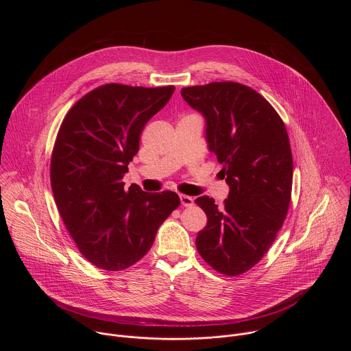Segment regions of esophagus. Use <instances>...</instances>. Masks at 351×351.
Masks as SVG:
<instances>
[{
    "label": "esophagus",
    "instance_id": "esophagus-1",
    "mask_svg": "<svg viewBox=\"0 0 351 351\" xmlns=\"http://www.w3.org/2000/svg\"><path fill=\"white\" fill-rule=\"evenodd\" d=\"M180 200H181V204H182L184 206H192V205L195 204L193 199H192L191 196H186V195H181V196H180Z\"/></svg>",
    "mask_w": 351,
    "mask_h": 351
}]
</instances>
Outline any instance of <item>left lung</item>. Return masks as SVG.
<instances>
[{
    "label": "left lung",
    "instance_id": "left-lung-1",
    "mask_svg": "<svg viewBox=\"0 0 351 351\" xmlns=\"http://www.w3.org/2000/svg\"><path fill=\"white\" fill-rule=\"evenodd\" d=\"M205 117L208 149L230 186L223 206L201 196L195 202L208 223L196 238L202 259L216 271L239 276L269 251L287 217L293 159L285 124L258 92L238 82L181 89Z\"/></svg>",
    "mask_w": 351,
    "mask_h": 351
}]
</instances>
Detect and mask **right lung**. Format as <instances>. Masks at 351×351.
<instances>
[{"label": "right lung", "mask_w": 351, "mask_h": 351, "mask_svg": "<svg viewBox=\"0 0 351 351\" xmlns=\"http://www.w3.org/2000/svg\"><path fill=\"white\" fill-rule=\"evenodd\" d=\"M174 89L106 84L77 101L60 124L51 155L53 199L78 250L100 269L119 271L142 259L180 205L171 191L146 193L123 182L145 125Z\"/></svg>", "instance_id": "1"}]
</instances>
